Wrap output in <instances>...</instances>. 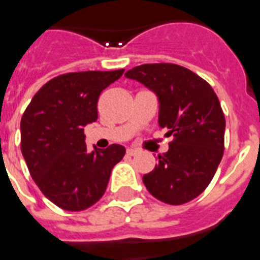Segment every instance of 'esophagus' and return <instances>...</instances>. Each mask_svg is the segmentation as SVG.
<instances>
[{
	"instance_id": "esophagus-1",
	"label": "esophagus",
	"mask_w": 260,
	"mask_h": 260,
	"mask_svg": "<svg viewBox=\"0 0 260 260\" xmlns=\"http://www.w3.org/2000/svg\"><path fill=\"white\" fill-rule=\"evenodd\" d=\"M127 154H128V156H136V154H138V150H137V149L128 148L127 149Z\"/></svg>"
}]
</instances>
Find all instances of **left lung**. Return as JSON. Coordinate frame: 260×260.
I'll use <instances>...</instances> for the list:
<instances>
[{
  "instance_id": "1",
  "label": "left lung",
  "mask_w": 260,
  "mask_h": 260,
  "mask_svg": "<svg viewBox=\"0 0 260 260\" xmlns=\"http://www.w3.org/2000/svg\"><path fill=\"white\" fill-rule=\"evenodd\" d=\"M124 76L142 82L160 100L158 124L174 136L158 164L144 175L150 194L168 205L197 198L212 182L224 154L225 116L210 84L176 63H145Z\"/></svg>"
}]
</instances>
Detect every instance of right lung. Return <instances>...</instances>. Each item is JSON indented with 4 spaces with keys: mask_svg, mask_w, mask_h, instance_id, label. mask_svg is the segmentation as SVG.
Here are the masks:
<instances>
[{
    "mask_svg": "<svg viewBox=\"0 0 260 260\" xmlns=\"http://www.w3.org/2000/svg\"><path fill=\"white\" fill-rule=\"evenodd\" d=\"M124 70L74 72L51 78L21 118V153L34 182L54 205L81 212L98 202L126 149L86 150L84 126L98 120V100Z\"/></svg>",
    "mask_w": 260,
    "mask_h": 260,
    "instance_id": "obj_1",
    "label": "right lung"
}]
</instances>
